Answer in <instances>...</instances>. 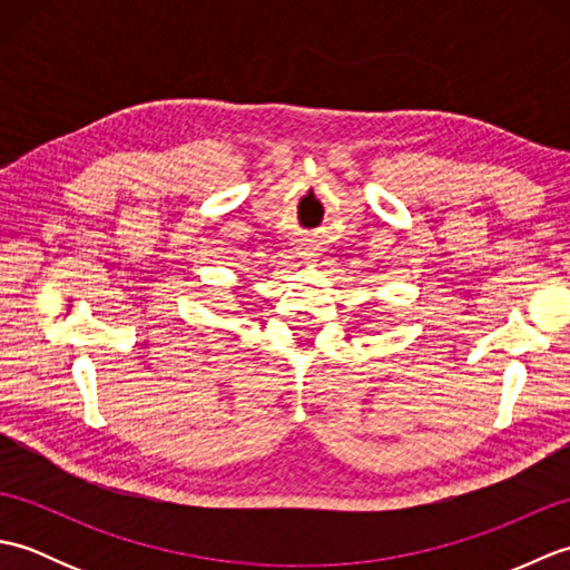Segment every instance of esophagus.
Segmentation results:
<instances>
[{
  "instance_id": "esophagus-1",
  "label": "esophagus",
  "mask_w": 570,
  "mask_h": 570,
  "mask_svg": "<svg viewBox=\"0 0 570 570\" xmlns=\"http://www.w3.org/2000/svg\"><path fill=\"white\" fill-rule=\"evenodd\" d=\"M301 254H304L306 259H313V257H316V252H313V249H304V252H301Z\"/></svg>"
}]
</instances>
